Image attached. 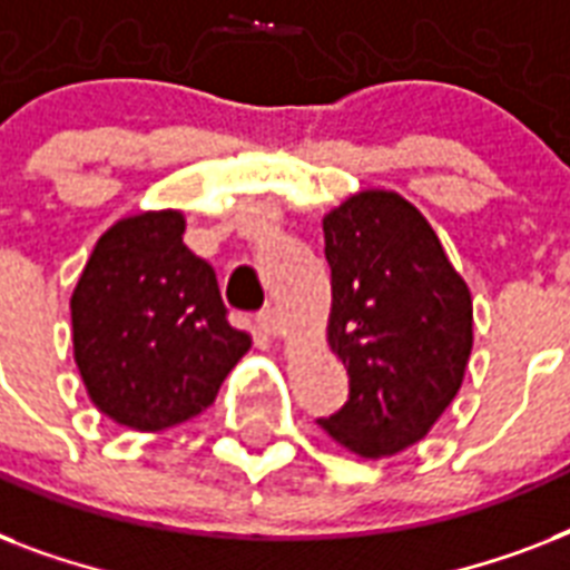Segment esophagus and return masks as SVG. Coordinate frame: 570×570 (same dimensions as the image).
Instances as JSON below:
<instances>
[{
    "instance_id": "34e87169",
    "label": "esophagus",
    "mask_w": 570,
    "mask_h": 570,
    "mask_svg": "<svg viewBox=\"0 0 570 570\" xmlns=\"http://www.w3.org/2000/svg\"><path fill=\"white\" fill-rule=\"evenodd\" d=\"M257 322H259V328L266 331L268 337H284L286 334V320L275 311V307H268V311L259 313Z\"/></svg>"
}]
</instances>
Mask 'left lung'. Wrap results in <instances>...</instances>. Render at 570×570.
Listing matches in <instances>:
<instances>
[{
	"label": "left lung",
	"mask_w": 570,
	"mask_h": 570,
	"mask_svg": "<svg viewBox=\"0 0 570 570\" xmlns=\"http://www.w3.org/2000/svg\"><path fill=\"white\" fill-rule=\"evenodd\" d=\"M331 266L325 340L348 402L320 425L361 459L414 446L452 405L473 352V298L411 200L361 189L322 218Z\"/></svg>",
	"instance_id": "obj_1"
}]
</instances>
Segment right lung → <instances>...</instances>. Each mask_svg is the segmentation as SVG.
I'll return each instance as SVG.
<instances>
[{
    "instance_id": "add662e5",
    "label": "right lung",
    "mask_w": 570,
    "mask_h": 570,
    "mask_svg": "<svg viewBox=\"0 0 570 570\" xmlns=\"http://www.w3.org/2000/svg\"><path fill=\"white\" fill-rule=\"evenodd\" d=\"M180 209L124 215L102 233L70 295L73 361L100 414L163 432L213 405L250 348L230 328L215 272L183 245Z\"/></svg>"
}]
</instances>
